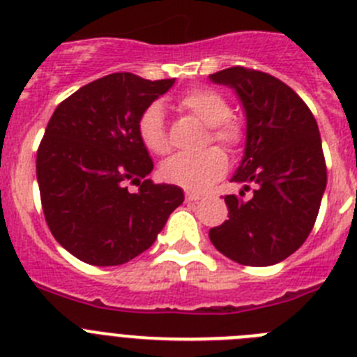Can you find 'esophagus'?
<instances>
[{
	"label": "esophagus",
	"mask_w": 357,
	"mask_h": 357,
	"mask_svg": "<svg viewBox=\"0 0 357 357\" xmlns=\"http://www.w3.org/2000/svg\"><path fill=\"white\" fill-rule=\"evenodd\" d=\"M200 195L197 193H189V191H185V202H198L200 200Z\"/></svg>",
	"instance_id": "34e87169"
}]
</instances>
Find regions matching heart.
I'll list each match as a JSON object with an SVG mask.
<instances>
[{"label":"heart","instance_id":"obj_1","mask_svg":"<svg viewBox=\"0 0 357 357\" xmlns=\"http://www.w3.org/2000/svg\"><path fill=\"white\" fill-rule=\"evenodd\" d=\"M181 107L189 114L200 119L209 127L207 143L222 144L234 151L245 141V127L239 119L230 116V105L227 98L214 89L193 87L185 91L178 100ZM137 134L148 151L164 155L169 151L168 130L164 121L162 107L151 103L141 112L137 119ZM229 160L222 148H207L200 153H176L160 166V175L169 184H176L189 191H202L222 178L227 172Z\"/></svg>","mask_w":357,"mask_h":357}]
</instances>
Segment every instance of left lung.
<instances>
[{
    "mask_svg": "<svg viewBox=\"0 0 357 357\" xmlns=\"http://www.w3.org/2000/svg\"><path fill=\"white\" fill-rule=\"evenodd\" d=\"M236 89L247 112L245 155L227 195L229 220L209 230L216 250L245 266H270L298 250L317 222L327 184L317 119L295 91L268 73L243 66L211 75ZM248 183L256 189L248 199Z\"/></svg>",
    "mask_w": 357,
    "mask_h": 357,
    "instance_id": "left-lung-1",
    "label": "left lung"
}]
</instances>
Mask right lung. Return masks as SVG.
Listing matches in <instances>:
<instances>
[{"label":"right lung","instance_id":"add662e5","mask_svg":"<svg viewBox=\"0 0 357 357\" xmlns=\"http://www.w3.org/2000/svg\"><path fill=\"white\" fill-rule=\"evenodd\" d=\"M175 84L112 73L53 112L37 150V182L53 238L77 259L116 266L153 245L184 202L181 188L144 178L153 169L137 119ZM140 185L130 194L126 185Z\"/></svg>","mask_w":357,"mask_h":357}]
</instances>
